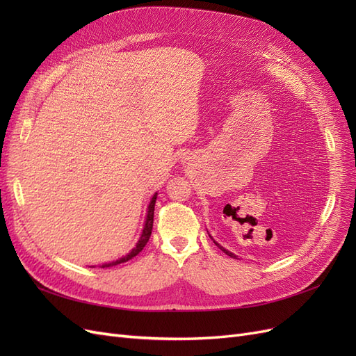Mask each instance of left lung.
<instances>
[{
    "instance_id": "left-lung-1",
    "label": "left lung",
    "mask_w": 356,
    "mask_h": 356,
    "mask_svg": "<svg viewBox=\"0 0 356 356\" xmlns=\"http://www.w3.org/2000/svg\"><path fill=\"white\" fill-rule=\"evenodd\" d=\"M215 243H217V242H215ZM217 245H218V243H217ZM218 246H220V250H221V251H224V252L227 254V255H230V257H234V258H236V255H234V254H232V252H230V251H227V250H224V248H222L221 245H218Z\"/></svg>"
}]
</instances>
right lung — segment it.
Returning <instances> with one entry per match:
<instances>
[{
    "label": "right lung",
    "mask_w": 356,
    "mask_h": 356,
    "mask_svg": "<svg viewBox=\"0 0 356 356\" xmlns=\"http://www.w3.org/2000/svg\"><path fill=\"white\" fill-rule=\"evenodd\" d=\"M156 199H157V193L153 196L152 202H149L148 204V213H147V221H145V225H144V230H143V234L141 238H139L136 246L132 250L131 254H127L126 257L120 258V260H117L114 263H110V264H104L102 267H110V266H115V264H120V263H126L127 260H131L132 257L138 255L139 252H141L144 250V246L147 245L149 236H152V230H153V221H154V204H156Z\"/></svg>",
    "instance_id": "obj_1"
}]
</instances>
